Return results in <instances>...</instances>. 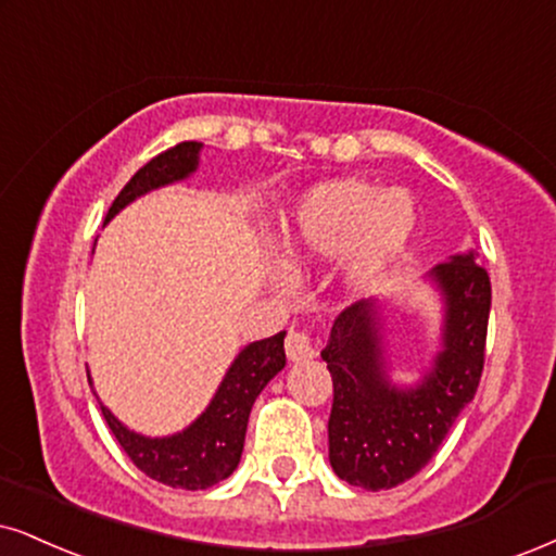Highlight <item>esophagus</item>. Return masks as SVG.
Returning a JSON list of instances; mask_svg holds the SVG:
<instances>
[{
    "label": "esophagus",
    "instance_id": "esophagus-1",
    "mask_svg": "<svg viewBox=\"0 0 556 556\" xmlns=\"http://www.w3.org/2000/svg\"><path fill=\"white\" fill-rule=\"evenodd\" d=\"M286 355H289V361L301 363L312 361L317 351H314V342L304 330H291L289 338H286Z\"/></svg>",
    "mask_w": 556,
    "mask_h": 556
}]
</instances>
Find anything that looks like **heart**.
Masks as SVG:
<instances>
[{
    "label": "heart",
    "mask_w": 556,
    "mask_h": 556,
    "mask_svg": "<svg viewBox=\"0 0 556 556\" xmlns=\"http://www.w3.org/2000/svg\"><path fill=\"white\" fill-rule=\"evenodd\" d=\"M415 229L417 211L407 190H376L371 182L340 177L299 198L283 224L280 247L293 263L342 252V289L366 293L404 257Z\"/></svg>",
    "instance_id": "obj_1"
}]
</instances>
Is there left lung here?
<instances>
[{
	"instance_id": "obj_1",
	"label": "left lung",
	"mask_w": 556,
	"mask_h": 556,
	"mask_svg": "<svg viewBox=\"0 0 556 556\" xmlns=\"http://www.w3.org/2000/svg\"><path fill=\"white\" fill-rule=\"evenodd\" d=\"M443 304L441 345L415 383L392 379L379 301L363 299L334 319L321 361L332 374L330 464L368 492L413 479L475 400L484 368L492 304L477 252H458L428 273Z\"/></svg>"
}]
</instances>
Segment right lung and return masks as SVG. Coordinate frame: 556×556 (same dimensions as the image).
I'll return each mask as SVG.
<instances>
[{
	"mask_svg": "<svg viewBox=\"0 0 556 556\" xmlns=\"http://www.w3.org/2000/svg\"><path fill=\"white\" fill-rule=\"evenodd\" d=\"M201 141H182L143 164L113 201L105 222L121 214L136 198L164 188V185L188 180L201 162ZM283 338L286 332H278L273 338L250 342L242 348L218 383L208 407L180 433L162 438L136 433L98 400L115 441L123 445V451L143 475L167 484V488L205 490L224 482L239 467V458H242L252 404L267 387V381L278 371H283Z\"/></svg>",
	"mask_w": 556,
	"mask_h": 556,
	"instance_id": "obj_1",
	"label": "right lung"
}]
</instances>
